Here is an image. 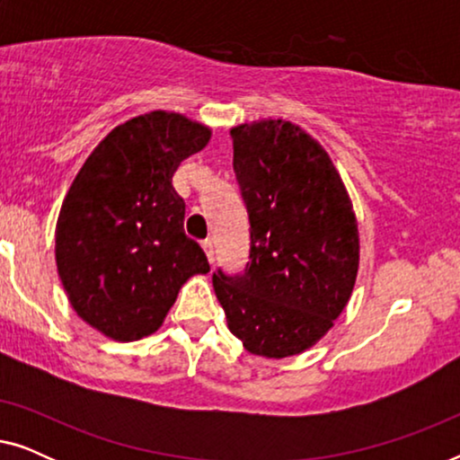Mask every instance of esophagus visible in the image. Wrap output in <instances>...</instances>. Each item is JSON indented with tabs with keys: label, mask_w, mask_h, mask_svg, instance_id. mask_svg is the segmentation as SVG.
<instances>
[{
	"label": "esophagus",
	"mask_w": 460,
	"mask_h": 460,
	"mask_svg": "<svg viewBox=\"0 0 460 460\" xmlns=\"http://www.w3.org/2000/svg\"><path fill=\"white\" fill-rule=\"evenodd\" d=\"M203 249H205L207 260H209V263L216 261V251H213V241H209V238H207V241H203Z\"/></svg>",
	"instance_id": "obj_1"
}]
</instances>
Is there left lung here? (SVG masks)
<instances>
[{
    "instance_id": "left-lung-1",
    "label": "left lung",
    "mask_w": 460,
    "mask_h": 460,
    "mask_svg": "<svg viewBox=\"0 0 460 460\" xmlns=\"http://www.w3.org/2000/svg\"><path fill=\"white\" fill-rule=\"evenodd\" d=\"M234 173L249 211L243 274L213 288L243 348L288 358L316 345L354 291L360 234L354 205L323 144L285 119L230 129Z\"/></svg>"
}]
</instances>
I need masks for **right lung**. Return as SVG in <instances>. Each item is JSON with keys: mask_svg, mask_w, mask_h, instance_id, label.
<instances>
[{"mask_svg": "<svg viewBox=\"0 0 460 460\" xmlns=\"http://www.w3.org/2000/svg\"><path fill=\"white\" fill-rule=\"evenodd\" d=\"M209 140L207 125L153 111L117 125L75 175L56 222V268L73 310L104 337L153 335L186 280L209 272L172 184Z\"/></svg>", "mask_w": 460, "mask_h": 460, "instance_id": "right-lung-1", "label": "right lung"}]
</instances>
